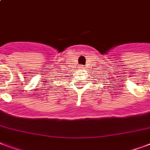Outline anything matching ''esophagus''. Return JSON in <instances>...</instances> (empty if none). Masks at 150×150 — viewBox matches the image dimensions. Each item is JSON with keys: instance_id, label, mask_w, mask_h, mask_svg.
<instances>
[{"instance_id": "34e87169", "label": "esophagus", "mask_w": 150, "mask_h": 150, "mask_svg": "<svg viewBox=\"0 0 150 150\" xmlns=\"http://www.w3.org/2000/svg\"><path fill=\"white\" fill-rule=\"evenodd\" d=\"M80 68H81V69H83V68H85L84 67H82V66H80Z\"/></svg>"}]
</instances>
